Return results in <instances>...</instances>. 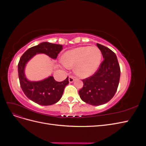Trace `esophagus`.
I'll use <instances>...</instances> for the list:
<instances>
[{"mask_svg":"<svg viewBox=\"0 0 146 146\" xmlns=\"http://www.w3.org/2000/svg\"><path fill=\"white\" fill-rule=\"evenodd\" d=\"M74 77L73 76H69V83H72L74 81Z\"/></svg>","mask_w":146,"mask_h":146,"instance_id":"34e87169","label":"esophagus"}]
</instances>
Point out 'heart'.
I'll return each mask as SVG.
<instances>
[{"label":"heart","mask_w":146,"mask_h":146,"mask_svg":"<svg viewBox=\"0 0 146 146\" xmlns=\"http://www.w3.org/2000/svg\"><path fill=\"white\" fill-rule=\"evenodd\" d=\"M102 60V53L97 47L85 46L66 52L62 62L68 68L75 67V73L82 78L92 76L98 69Z\"/></svg>","instance_id":"heart-1"}]
</instances>
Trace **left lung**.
<instances>
[{"mask_svg":"<svg viewBox=\"0 0 146 146\" xmlns=\"http://www.w3.org/2000/svg\"><path fill=\"white\" fill-rule=\"evenodd\" d=\"M104 60L92 76L82 80L79 95L85 102L94 106L107 103L115 94L120 79L121 69L116 54L109 48L97 44Z\"/></svg>","mask_w":146,"mask_h":146,"instance_id":"1","label":"left lung"}]
</instances>
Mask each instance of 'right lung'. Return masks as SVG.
Instances as JSON below:
<instances>
[{"label":"right lung","instance_id":"add662e5","mask_svg":"<svg viewBox=\"0 0 146 146\" xmlns=\"http://www.w3.org/2000/svg\"><path fill=\"white\" fill-rule=\"evenodd\" d=\"M63 49L62 45L44 42L30 47L21 56L18 63V76L21 87L27 98L41 105H51L56 103L63 94L65 86L68 85V77L63 82H56L53 76L39 82H31L25 77L24 69L28 61L36 54H44L56 59Z\"/></svg>","mask_w":146,"mask_h":146}]
</instances>
